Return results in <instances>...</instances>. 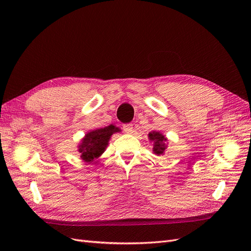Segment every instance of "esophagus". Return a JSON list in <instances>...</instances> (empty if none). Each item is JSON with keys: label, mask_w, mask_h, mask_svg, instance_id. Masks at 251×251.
I'll list each match as a JSON object with an SVG mask.
<instances>
[{"label": "esophagus", "mask_w": 251, "mask_h": 251, "mask_svg": "<svg viewBox=\"0 0 251 251\" xmlns=\"http://www.w3.org/2000/svg\"><path fill=\"white\" fill-rule=\"evenodd\" d=\"M124 130H125L126 133H132V132H133V125H132V124L125 125V126H124Z\"/></svg>", "instance_id": "esophagus-1"}]
</instances>
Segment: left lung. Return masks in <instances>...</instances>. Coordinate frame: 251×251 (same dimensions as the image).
Masks as SVG:
<instances>
[{"label": "left lung", "mask_w": 251, "mask_h": 251, "mask_svg": "<svg viewBox=\"0 0 251 251\" xmlns=\"http://www.w3.org/2000/svg\"><path fill=\"white\" fill-rule=\"evenodd\" d=\"M149 139L153 142V151L156 155H162L166 149L165 141L168 140L160 132H151L149 134Z\"/></svg>", "instance_id": "8db88e82"}]
</instances>
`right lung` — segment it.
Wrapping results in <instances>:
<instances>
[{"label":"right lung","instance_id":"obj_1","mask_svg":"<svg viewBox=\"0 0 251 251\" xmlns=\"http://www.w3.org/2000/svg\"><path fill=\"white\" fill-rule=\"evenodd\" d=\"M117 132H120L119 128L110 125L87 133L78 146L80 158L85 162H92L103 153L108 147L111 136Z\"/></svg>","mask_w":251,"mask_h":251}]
</instances>
